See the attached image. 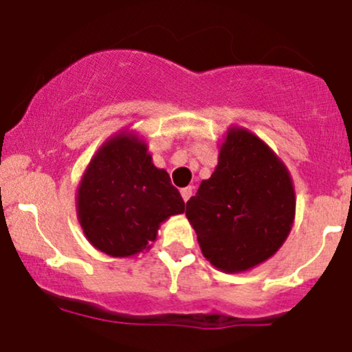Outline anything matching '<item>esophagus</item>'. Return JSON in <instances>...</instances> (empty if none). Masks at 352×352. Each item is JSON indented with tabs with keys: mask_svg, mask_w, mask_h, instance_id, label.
Here are the masks:
<instances>
[{
	"mask_svg": "<svg viewBox=\"0 0 352 352\" xmlns=\"http://www.w3.org/2000/svg\"><path fill=\"white\" fill-rule=\"evenodd\" d=\"M180 194H182V199L184 201H189L190 196H192V187H184L182 190H180Z\"/></svg>",
	"mask_w": 352,
	"mask_h": 352,
	"instance_id": "1",
	"label": "esophagus"
}]
</instances>
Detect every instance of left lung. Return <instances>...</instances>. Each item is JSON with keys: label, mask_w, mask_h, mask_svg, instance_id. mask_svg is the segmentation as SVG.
<instances>
[{"label": "left lung", "mask_w": 352, "mask_h": 352, "mask_svg": "<svg viewBox=\"0 0 352 352\" xmlns=\"http://www.w3.org/2000/svg\"><path fill=\"white\" fill-rule=\"evenodd\" d=\"M296 196L289 170L264 141L243 127H230L218 165L186 216L196 230L206 261L228 274L271 258L286 242Z\"/></svg>", "instance_id": "8db88e82"}]
</instances>
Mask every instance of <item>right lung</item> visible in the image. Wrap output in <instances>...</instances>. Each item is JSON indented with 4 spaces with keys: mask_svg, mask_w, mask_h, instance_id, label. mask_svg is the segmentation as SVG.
<instances>
[{
    "mask_svg": "<svg viewBox=\"0 0 352 352\" xmlns=\"http://www.w3.org/2000/svg\"><path fill=\"white\" fill-rule=\"evenodd\" d=\"M186 211V202L156 168L134 131L110 136L88 163L76 190V214L87 240L110 257L150 250L160 225Z\"/></svg>",
    "mask_w": 352,
    "mask_h": 352,
    "instance_id": "add662e5",
    "label": "right lung"
}]
</instances>
